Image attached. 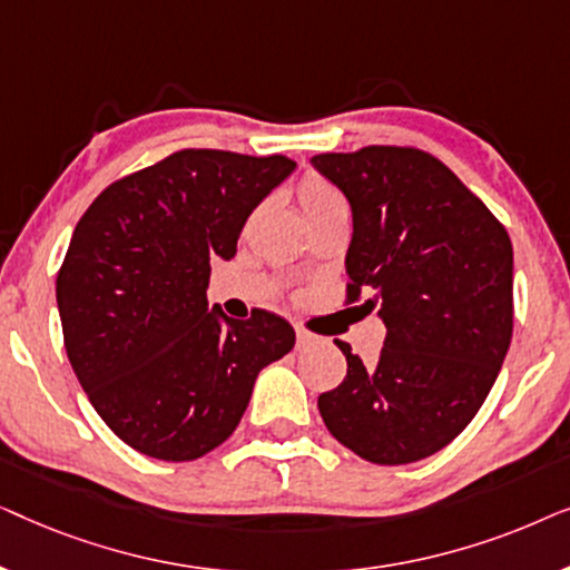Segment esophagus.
I'll use <instances>...</instances> for the list:
<instances>
[{"mask_svg": "<svg viewBox=\"0 0 570 570\" xmlns=\"http://www.w3.org/2000/svg\"><path fill=\"white\" fill-rule=\"evenodd\" d=\"M311 342H314V334L311 332H306V330H295V345H298V350H303V347H308Z\"/></svg>", "mask_w": 570, "mask_h": 570, "instance_id": "1", "label": "esophagus"}]
</instances>
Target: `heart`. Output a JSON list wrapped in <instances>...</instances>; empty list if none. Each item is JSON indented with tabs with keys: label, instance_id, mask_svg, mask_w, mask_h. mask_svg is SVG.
<instances>
[{
	"label": "heart",
	"instance_id": "1",
	"mask_svg": "<svg viewBox=\"0 0 570 570\" xmlns=\"http://www.w3.org/2000/svg\"><path fill=\"white\" fill-rule=\"evenodd\" d=\"M301 205L311 223L324 220L330 215H347V199L337 186L322 176H306L301 184Z\"/></svg>",
	"mask_w": 570,
	"mask_h": 570
}]
</instances>
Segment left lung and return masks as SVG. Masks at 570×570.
Instances as JSON below:
<instances>
[{"label": "left lung", "mask_w": 570, "mask_h": 570, "mask_svg": "<svg viewBox=\"0 0 570 570\" xmlns=\"http://www.w3.org/2000/svg\"><path fill=\"white\" fill-rule=\"evenodd\" d=\"M353 209L347 301L365 295L386 340L365 368L318 396L324 425L373 464L449 446L493 389L513 332V248L493 213L415 147L371 145L311 158Z\"/></svg>", "instance_id": "1"}]
</instances>
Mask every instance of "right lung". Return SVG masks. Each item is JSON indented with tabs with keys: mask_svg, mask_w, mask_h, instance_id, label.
<instances>
[{
	"mask_svg": "<svg viewBox=\"0 0 570 570\" xmlns=\"http://www.w3.org/2000/svg\"><path fill=\"white\" fill-rule=\"evenodd\" d=\"M295 170L285 155L178 150L124 176L80 217L57 277L67 357L104 423L163 462L228 439L264 365L295 345L283 316L209 311V262Z\"/></svg>",
	"mask_w": 570,
	"mask_h": 570,
	"instance_id": "add662e5",
	"label": "right lung"
}]
</instances>
